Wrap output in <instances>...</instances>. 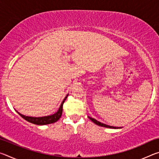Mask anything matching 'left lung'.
I'll return each instance as SVG.
<instances>
[{
  "label": "left lung",
  "instance_id": "left-lung-1",
  "mask_svg": "<svg viewBox=\"0 0 159 159\" xmlns=\"http://www.w3.org/2000/svg\"><path fill=\"white\" fill-rule=\"evenodd\" d=\"M90 118V119L92 120V121L93 122V123H95L96 125H99V126H102V127H105V128H117V127H114V126H110V125H106V124H104V123H100V122H99V121H98V120H95V118H91V117H88Z\"/></svg>",
  "mask_w": 159,
  "mask_h": 159
}]
</instances>
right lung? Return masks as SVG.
I'll use <instances>...</instances> for the list:
<instances>
[{
    "instance_id": "obj_1",
    "label": "right lung",
    "mask_w": 159,
    "mask_h": 159,
    "mask_svg": "<svg viewBox=\"0 0 159 159\" xmlns=\"http://www.w3.org/2000/svg\"><path fill=\"white\" fill-rule=\"evenodd\" d=\"M67 95L65 98L64 99V100L61 102V105L60 107V109H59L58 111L54 114L50 116H43V117H31V116H26L25 115L21 114L20 113H19L17 111L19 114H20L21 117H22L24 119H25L26 120H27L28 122L34 123V124L36 125H48V124H50V123H53L60 119V117L61 116V114H62V108H63V104L64 102H65L66 99L67 98Z\"/></svg>"
}]
</instances>
